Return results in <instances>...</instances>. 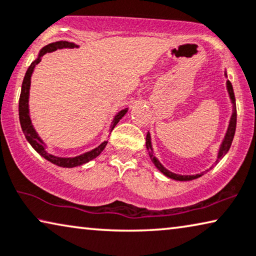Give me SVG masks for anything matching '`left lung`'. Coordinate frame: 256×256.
<instances>
[{
  "instance_id": "8db88e82",
  "label": "left lung",
  "mask_w": 256,
  "mask_h": 256,
  "mask_svg": "<svg viewBox=\"0 0 256 256\" xmlns=\"http://www.w3.org/2000/svg\"><path fill=\"white\" fill-rule=\"evenodd\" d=\"M225 76L228 77L226 72H225ZM226 88H228L230 99H231V104H232V116H231V118H230V122H228V127L226 134H225L223 142H222L220 146V150H218V154H217L216 162H214V165L211 166V168H209L208 170H206L204 172H201V173H198V174H190V176H182V174H176V173H173V172H171V171H168V170L165 168L164 166L162 165V162H159L157 158H156V156H154V149H152V144H151V136H150V132H148V134H146V150H148V152H149V156H150L151 160H152L154 166H156V168H157L159 170V171H160L162 174H165V176H168V178H171V179L178 180V181H190V180L198 179V178L202 176L204 173L210 171V170L214 166L216 165L217 162H220V159L224 157L225 154H226V152L230 150V148H231L233 137H234V132H236V98H234V92H233L232 84H231V82H230V80H226Z\"/></svg>"
}]
</instances>
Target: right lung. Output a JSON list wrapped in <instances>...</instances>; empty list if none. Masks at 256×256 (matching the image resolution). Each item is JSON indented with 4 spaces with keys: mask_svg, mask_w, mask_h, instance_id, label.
I'll return each mask as SVG.
<instances>
[{
    "mask_svg": "<svg viewBox=\"0 0 256 256\" xmlns=\"http://www.w3.org/2000/svg\"><path fill=\"white\" fill-rule=\"evenodd\" d=\"M80 46L76 45L74 42H52L48 44L45 47H42L40 50L38 58H36L34 61L32 62L31 66H28L26 74H25L24 80H23V84H22V91H20V106H18V110H20V127L22 130H23L25 137H26L28 142L31 144L33 149H34L36 152H38L42 157L47 159L48 162H50L52 164L60 166V168H76V166H80L83 164H86L92 159H94L96 157H98L99 154H102V151L105 149V146H107V140L102 142L100 146H98L94 149H92L88 152L82 154L80 156H76V157H58V156L50 154V152H47L46 150V144L44 143V140L40 138V136L38 135V132L33 127L32 121H31V116H30V108H28V98H30V88H31V77L32 74L34 72L36 66L42 61V58L44 55L47 53H52V52L56 50H62V48H78ZM128 112V108L121 110L120 112L116 113V116H114V119L110 124V132H112L114 127L118 124L122 116H124V114Z\"/></svg>",
    "mask_w": 256,
    "mask_h": 256,
    "instance_id": "obj_1",
    "label": "right lung"
}]
</instances>
